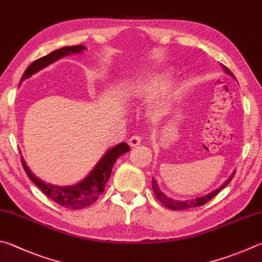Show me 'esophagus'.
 Returning <instances> with one entry per match:
<instances>
[{"label": "esophagus", "mask_w": 262, "mask_h": 262, "mask_svg": "<svg viewBox=\"0 0 262 262\" xmlns=\"http://www.w3.org/2000/svg\"><path fill=\"white\" fill-rule=\"evenodd\" d=\"M140 143H141V137L140 136H132L129 140H128V145H129L130 147H133V149H134V147H136L137 145H140Z\"/></svg>", "instance_id": "34e87169"}]
</instances>
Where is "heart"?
Wrapping results in <instances>:
<instances>
[{
	"instance_id": "obj_1",
	"label": "heart",
	"mask_w": 262,
	"mask_h": 262,
	"mask_svg": "<svg viewBox=\"0 0 262 262\" xmlns=\"http://www.w3.org/2000/svg\"><path fill=\"white\" fill-rule=\"evenodd\" d=\"M168 75L166 73H152L134 80L128 88V92L136 98L152 99L156 97L165 84L167 83ZM165 103H160L159 107H164Z\"/></svg>"
}]
</instances>
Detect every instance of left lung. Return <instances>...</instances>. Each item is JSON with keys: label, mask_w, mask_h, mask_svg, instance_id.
Returning a JSON list of instances; mask_svg holds the SVG:
<instances>
[{"label": "left lung", "mask_w": 262, "mask_h": 262, "mask_svg": "<svg viewBox=\"0 0 262 262\" xmlns=\"http://www.w3.org/2000/svg\"><path fill=\"white\" fill-rule=\"evenodd\" d=\"M222 69L225 72L230 75L231 78H235V75L231 73V71L226 68L225 65H222ZM236 172L232 173L229 178H228V180H226V182H223L222 185H220L217 189L213 190V191H211L210 193L205 194V196H202V197H197V198H193V199H185V201H177V199L174 198H170L169 196H167V194H165L161 190L159 189V185H158V182L155 179H152V189H154V192L156 194V197L158 201L163 204V205H165L166 207H168L169 210H173V211H183V210H188V208H192V207H197V206H202L204 205V204H206L207 202H210L211 199L213 197H215L216 194L221 191V190L227 187L228 184H229V182L231 181V179L234 178Z\"/></svg>", "instance_id": "1"}]
</instances>
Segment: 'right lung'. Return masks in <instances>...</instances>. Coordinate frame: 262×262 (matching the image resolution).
Instances as JSON below:
<instances>
[{"instance_id":"1","label":"right lung","mask_w":262,"mask_h":262,"mask_svg":"<svg viewBox=\"0 0 262 262\" xmlns=\"http://www.w3.org/2000/svg\"><path fill=\"white\" fill-rule=\"evenodd\" d=\"M83 50H85V47L82 45H78L72 47H64V48L51 51L50 54L34 60L28 66L20 79V83L24 80L31 78L33 74L37 73L39 71L47 68V66L55 63V61L61 59L63 57L81 54ZM129 150V146L125 142H121V143L108 149L104 154L101 160L95 165L92 172L83 180L80 181V182L72 185H56L47 183L41 179L36 178L31 172V169L28 168L23 157L21 163L28 178L35 183L36 187L41 189V191L46 196H48L60 206L71 208V210H82V208L92 205L94 202H96L98 197L104 192V188H105L107 181L111 177L113 165H115L119 157L125 155Z\"/></svg>"}]
</instances>
